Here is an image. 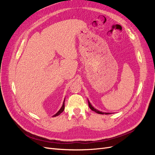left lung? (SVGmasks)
<instances>
[{"label":"left lung","instance_id":"left-lung-1","mask_svg":"<svg viewBox=\"0 0 155 155\" xmlns=\"http://www.w3.org/2000/svg\"><path fill=\"white\" fill-rule=\"evenodd\" d=\"M88 106H89V107H90V109H91L92 110H93V111H94V112H97V113H98V114H109V113H105V112H100V111H99V110H96V109H94V107L92 106V105L91 104V103L88 101Z\"/></svg>","mask_w":155,"mask_h":155}]
</instances>
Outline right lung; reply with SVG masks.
I'll use <instances>...</instances> for the list:
<instances>
[{
	"label": "right lung",
	"mask_w": 155,
	"mask_h": 155,
	"mask_svg": "<svg viewBox=\"0 0 155 155\" xmlns=\"http://www.w3.org/2000/svg\"><path fill=\"white\" fill-rule=\"evenodd\" d=\"M64 109V101H63V105H62L61 108L60 110L57 112V113H56L55 114H54V115L53 116V117H55V116H57L59 115L62 112H63Z\"/></svg>",
	"instance_id": "obj_1"
}]
</instances>
